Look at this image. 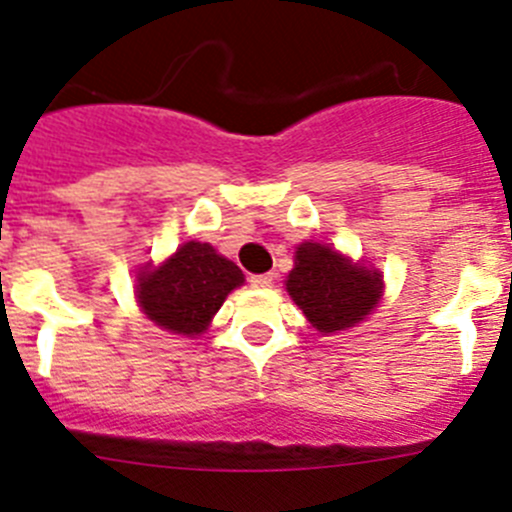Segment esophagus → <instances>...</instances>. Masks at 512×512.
<instances>
[{"label": "esophagus", "instance_id": "obj_1", "mask_svg": "<svg viewBox=\"0 0 512 512\" xmlns=\"http://www.w3.org/2000/svg\"><path fill=\"white\" fill-rule=\"evenodd\" d=\"M271 279H274V274H253L248 282H251V287H269Z\"/></svg>", "mask_w": 512, "mask_h": 512}]
</instances>
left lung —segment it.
I'll list each match as a JSON object with an SVG mask.
<instances>
[{"instance_id":"obj_1","label":"left lung","mask_w":512,"mask_h":512,"mask_svg":"<svg viewBox=\"0 0 512 512\" xmlns=\"http://www.w3.org/2000/svg\"><path fill=\"white\" fill-rule=\"evenodd\" d=\"M287 292L320 333L351 328L372 312L382 292L377 271L351 264L341 253L320 243L297 248Z\"/></svg>"}]
</instances>
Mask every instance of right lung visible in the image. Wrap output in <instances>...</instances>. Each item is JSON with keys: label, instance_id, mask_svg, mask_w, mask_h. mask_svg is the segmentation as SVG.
<instances>
[{"label": "right lung", "instance_id": "right-lung-1", "mask_svg": "<svg viewBox=\"0 0 512 512\" xmlns=\"http://www.w3.org/2000/svg\"><path fill=\"white\" fill-rule=\"evenodd\" d=\"M243 271L210 243L189 241L161 269L140 274L138 302L156 325L197 336L220 310L230 289L241 287Z\"/></svg>", "mask_w": 512, "mask_h": 512}]
</instances>
